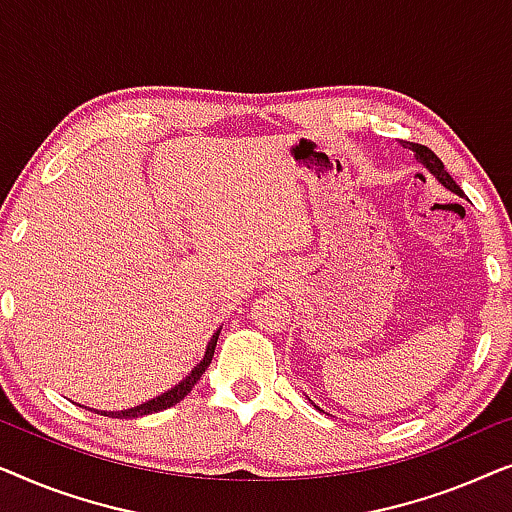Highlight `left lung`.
<instances>
[{"mask_svg": "<svg viewBox=\"0 0 512 512\" xmlns=\"http://www.w3.org/2000/svg\"><path fill=\"white\" fill-rule=\"evenodd\" d=\"M405 149H410L412 153H415V158L419 160V163H422L426 170H429L433 177H436L440 184H443L445 188H450L452 193H457V195H464L461 193V188L457 186V181H454L452 177H450V172L445 170V165H443V160H440L436 153H433L429 146H424V144H412V142H408V144H403Z\"/></svg>", "mask_w": 512, "mask_h": 512, "instance_id": "1", "label": "left lung"}]
</instances>
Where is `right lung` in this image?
I'll return each instance as SVG.
<instances>
[{
	"label": "right lung",
	"mask_w": 512,
	"mask_h": 512,
	"mask_svg": "<svg viewBox=\"0 0 512 512\" xmlns=\"http://www.w3.org/2000/svg\"><path fill=\"white\" fill-rule=\"evenodd\" d=\"M219 333L221 328L212 335V340L207 342V352L202 356V361L195 366L191 373H188L184 380L179 384H174L170 391H165V394H160L156 398H151V401H146L142 405H137V408H130V410H118V412H100L104 417H118V419H135V417H142V415H151V412H160V410H167L172 408V405H177L181 398H186L191 394V389L198 384V380L202 377V373L209 368V363H212V356H214V347H216V340H219Z\"/></svg>",
	"instance_id": "add662e5"
}]
</instances>
